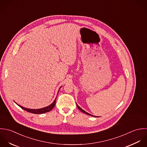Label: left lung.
I'll return each mask as SVG.
<instances>
[{"label": "left lung", "mask_w": 147, "mask_h": 147, "mask_svg": "<svg viewBox=\"0 0 147 147\" xmlns=\"http://www.w3.org/2000/svg\"><path fill=\"white\" fill-rule=\"evenodd\" d=\"M77 107H78V109L80 110V111H81L82 113H85V114H88V115H90V116H93V115H91V114H88V113L87 112H86L85 111H84V110H82L80 107H79L77 105ZM94 117H95V116H94Z\"/></svg>", "instance_id": "obj_1"}]
</instances>
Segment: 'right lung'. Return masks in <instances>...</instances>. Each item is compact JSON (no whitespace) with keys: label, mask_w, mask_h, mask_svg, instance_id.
<instances>
[{"label":"right lung","mask_w":147,"mask_h":147,"mask_svg":"<svg viewBox=\"0 0 147 147\" xmlns=\"http://www.w3.org/2000/svg\"><path fill=\"white\" fill-rule=\"evenodd\" d=\"M56 98L55 99V100H54V102L49 106L46 107H44V108H42V109H37V110H34V109H27V108H24L19 105H17L20 107L22 109L24 110L25 111H27V112H29L30 113H33V114H43V113H47V112H49L50 111H51L55 107V105H56Z\"/></svg>","instance_id":"add662e5"}]
</instances>
